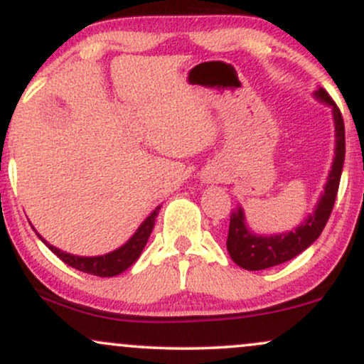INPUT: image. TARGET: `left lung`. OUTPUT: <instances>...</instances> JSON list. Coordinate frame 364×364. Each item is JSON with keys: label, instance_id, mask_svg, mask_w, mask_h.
I'll list each match as a JSON object with an SVG mask.
<instances>
[{"label": "left lung", "instance_id": "obj_1", "mask_svg": "<svg viewBox=\"0 0 364 364\" xmlns=\"http://www.w3.org/2000/svg\"><path fill=\"white\" fill-rule=\"evenodd\" d=\"M315 97L332 106L333 124H336V157H333L332 169H330L327 183H325L323 193H321L313 214L308 215L294 231L275 236H258L250 231V228L245 223L243 208L237 207L231 214V220H229L228 243H225V246H228V252L231 255L232 262L246 270L270 269V267L298 257L308 246H311L318 240L330 214H332L337 191H339L342 166H344L346 156L344 119H342L337 104L332 101V97L323 89L315 90Z\"/></svg>", "mask_w": 364, "mask_h": 364}]
</instances>
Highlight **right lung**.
<instances>
[{
  "label": "right lung",
  "instance_id": "1",
  "mask_svg": "<svg viewBox=\"0 0 364 364\" xmlns=\"http://www.w3.org/2000/svg\"><path fill=\"white\" fill-rule=\"evenodd\" d=\"M159 208H161V205L156 207V210H154L152 214L141 223L140 228L136 229L135 235L129 237L121 248L114 250V252L107 255H101V257H77V255L61 252V250H58L56 246L49 245L41 235L37 236H39L41 241H43V243L48 246L54 255H56V257H60V260L65 262L66 265L73 267V269L80 270V272L97 275V277H112V275L124 272L128 267H132L133 263L139 260L140 253L144 252L145 245H147L150 232H152L154 229V224H156Z\"/></svg>",
  "mask_w": 364,
  "mask_h": 364
}]
</instances>
